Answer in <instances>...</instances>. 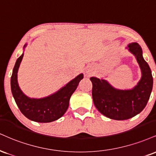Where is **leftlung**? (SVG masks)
Segmentation results:
<instances>
[{"label": "left lung", "mask_w": 156, "mask_h": 156, "mask_svg": "<svg viewBox=\"0 0 156 156\" xmlns=\"http://www.w3.org/2000/svg\"><path fill=\"white\" fill-rule=\"evenodd\" d=\"M140 65L142 78L137 85L129 90L115 89L104 79L91 77L94 104L101 113L110 119H129L145 108L153 89V76L148 64L142 57L141 46L137 43L128 45Z\"/></svg>", "instance_id": "8db88e82"}]
</instances>
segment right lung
Masks as SVG:
<instances>
[{"mask_svg": "<svg viewBox=\"0 0 156 156\" xmlns=\"http://www.w3.org/2000/svg\"><path fill=\"white\" fill-rule=\"evenodd\" d=\"M26 45L24 46L25 48ZM24 54L16 60L11 78V89L15 102L22 113L31 121L48 123L61 118L67 111L71 95L76 91L83 75H78L66 86L50 96L42 99H31L24 94L17 82V72Z\"/></svg>", "mask_w": 156, "mask_h": 156, "instance_id": "1", "label": "right lung"}]
</instances>
